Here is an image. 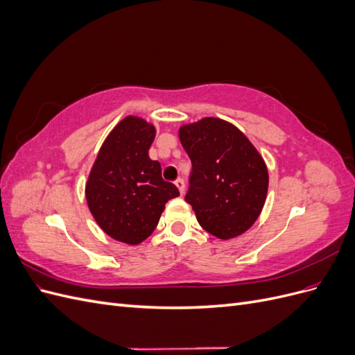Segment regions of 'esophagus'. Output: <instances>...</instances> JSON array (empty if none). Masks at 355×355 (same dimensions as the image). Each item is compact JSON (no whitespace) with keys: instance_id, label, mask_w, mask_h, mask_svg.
Listing matches in <instances>:
<instances>
[{"instance_id":"obj_1","label":"esophagus","mask_w":355,"mask_h":355,"mask_svg":"<svg viewBox=\"0 0 355 355\" xmlns=\"http://www.w3.org/2000/svg\"><path fill=\"white\" fill-rule=\"evenodd\" d=\"M175 185L178 187V189H179V192H180V196H184L185 194V182H184V179H176V182H175Z\"/></svg>"}]
</instances>
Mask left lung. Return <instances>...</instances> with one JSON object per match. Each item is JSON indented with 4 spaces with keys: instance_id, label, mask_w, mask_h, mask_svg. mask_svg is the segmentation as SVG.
<instances>
[{
    "instance_id": "obj_1",
    "label": "left lung",
    "mask_w": 355,
    "mask_h": 355,
    "mask_svg": "<svg viewBox=\"0 0 355 355\" xmlns=\"http://www.w3.org/2000/svg\"><path fill=\"white\" fill-rule=\"evenodd\" d=\"M192 170L187 202L202 230L220 240L244 234L259 218L268 192V168L243 132L206 116L179 128Z\"/></svg>"
}]
</instances>
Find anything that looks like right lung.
I'll return each mask as SVG.
<instances>
[{"mask_svg":"<svg viewBox=\"0 0 355 355\" xmlns=\"http://www.w3.org/2000/svg\"><path fill=\"white\" fill-rule=\"evenodd\" d=\"M155 127L128 115L105 139L85 184L90 213L105 234L136 245L157 228L166 202L179 197L178 188L161 178L158 161L148 151Z\"/></svg>","mask_w":355,"mask_h":355,"instance_id":"right-lung-1","label":"right lung"}]
</instances>
